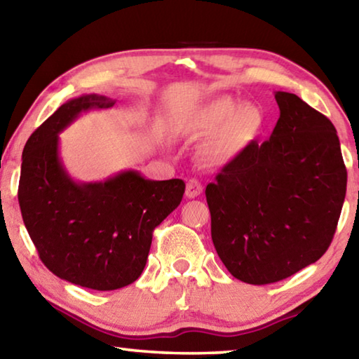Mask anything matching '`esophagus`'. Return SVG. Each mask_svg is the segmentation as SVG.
<instances>
[{
	"instance_id": "34e87169",
	"label": "esophagus",
	"mask_w": 359,
	"mask_h": 359,
	"mask_svg": "<svg viewBox=\"0 0 359 359\" xmlns=\"http://www.w3.org/2000/svg\"><path fill=\"white\" fill-rule=\"evenodd\" d=\"M201 193H203V185L198 179H190L187 182V190H185L187 198H196Z\"/></svg>"
}]
</instances>
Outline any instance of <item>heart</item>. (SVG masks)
I'll use <instances>...</instances> for the list:
<instances>
[{"label": "heart", "instance_id": "obj_1", "mask_svg": "<svg viewBox=\"0 0 359 359\" xmlns=\"http://www.w3.org/2000/svg\"><path fill=\"white\" fill-rule=\"evenodd\" d=\"M264 117L258 107L241 106L228 96L209 102L196 114L193 126L203 135H215L204 144L201 158L208 165L234 161L259 136Z\"/></svg>", "mask_w": 359, "mask_h": 359}]
</instances>
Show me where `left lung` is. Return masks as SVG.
<instances>
[{"instance_id": "obj_1", "label": "left lung", "mask_w": 359, "mask_h": 359, "mask_svg": "<svg viewBox=\"0 0 359 359\" xmlns=\"http://www.w3.org/2000/svg\"><path fill=\"white\" fill-rule=\"evenodd\" d=\"M280 117L205 188L218 257L239 280H283L323 257L347 191L337 131L299 96L276 92Z\"/></svg>"}]
</instances>
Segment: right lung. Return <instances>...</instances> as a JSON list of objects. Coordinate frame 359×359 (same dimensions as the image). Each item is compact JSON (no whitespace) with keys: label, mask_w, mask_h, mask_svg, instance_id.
I'll use <instances>...</instances> for the list:
<instances>
[{"label":"right lung","mask_w":359,"mask_h":359,"mask_svg":"<svg viewBox=\"0 0 359 359\" xmlns=\"http://www.w3.org/2000/svg\"><path fill=\"white\" fill-rule=\"evenodd\" d=\"M114 104L85 95L60 106L27 141L19 182L22 218L42 263L63 280L98 291L137 280L154 229L185 193L184 180H149L137 171L90 184L66 174L58 133L81 112Z\"/></svg>","instance_id":"obj_1"}]
</instances>
